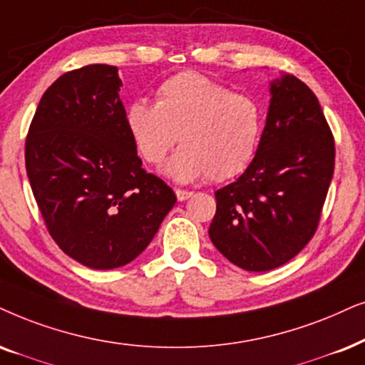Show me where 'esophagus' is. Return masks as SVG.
I'll return each mask as SVG.
<instances>
[{
    "instance_id": "obj_1",
    "label": "esophagus",
    "mask_w": 365,
    "mask_h": 365,
    "mask_svg": "<svg viewBox=\"0 0 365 365\" xmlns=\"http://www.w3.org/2000/svg\"><path fill=\"white\" fill-rule=\"evenodd\" d=\"M192 191H186V189H176V196L178 201H186L189 197H192Z\"/></svg>"
}]
</instances>
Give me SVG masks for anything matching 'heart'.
I'll return each mask as SVG.
<instances>
[{
	"label": "heart",
	"mask_w": 365,
	"mask_h": 365,
	"mask_svg": "<svg viewBox=\"0 0 365 365\" xmlns=\"http://www.w3.org/2000/svg\"><path fill=\"white\" fill-rule=\"evenodd\" d=\"M125 125L137 153L149 164L163 163L174 144L181 148L163 173L178 182L206 176L226 181L243 173L257 154L263 130L262 107L197 72L165 78L155 106L135 101Z\"/></svg>",
	"instance_id": "1"
}]
</instances>
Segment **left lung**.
I'll list each match as a JSON object with an SVG mask.
<instances>
[{"mask_svg": "<svg viewBox=\"0 0 365 365\" xmlns=\"http://www.w3.org/2000/svg\"><path fill=\"white\" fill-rule=\"evenodd\" d=\"M269 107L246 171L216 191L210 238L248 272H268L315 235L334 176L335 144L315 93L293 75L269 83Z\"/></svg>", "mask_w": 365, "mask_h": 365, "instance_id": "left-lung-1", "label": "left lung"}]
</instances>
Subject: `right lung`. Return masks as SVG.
Wrapping results in <instances>:
<instances>
[{
  "instance_id": "obj_1",
  "label": "right lung",
  "mask_w": 365,
  "mask_h": 365,
  "mask_svg": "<svg viewBox=\"0 0 365 365\" xmlns=\"http://www.w3.org/2000/svg\"><path fill=\"white\" fill-rule=\"evenodd\" d=\"M117 67L63 73L38 103L25 142L26 174L61 252L93 269L148 248L176 194L142 160L125 125Z\"/></svg>"
}]
</instances>
